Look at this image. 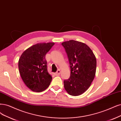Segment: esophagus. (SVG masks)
I'll use <instances>...</instances> for the list:
<instances>
[{"label":"esophagus","mask_w":121,"mask_h":121,"mask_svg":"<svg viewBox=\"0 0 121 121\" xmlns=\"http://www.w3.org/2000/svg\"><path fill=\"white\" fill-rule=\"evenodd\" d=\"M60 73H61L60 70H58L57 71V72L54 74H55V76H58V75H59L60 74Z\"/></svg>","instance_id":"1"}]
</instances>
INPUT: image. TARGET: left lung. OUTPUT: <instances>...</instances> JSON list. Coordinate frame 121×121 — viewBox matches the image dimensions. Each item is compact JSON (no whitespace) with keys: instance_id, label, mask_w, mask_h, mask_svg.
<instances>
[{"instance_id":"1","label":"left lung","mask_w":121,"mask_h":121,"mask_svg":"<svg viewBox=\"0 0 121 121\" xmlns=\"http://www.w3.org/2000/svg\"><path fill=\"white\" fill-rule=\"evenodd\" d=\"M69 61L70 76L64 86L69 95L77 96L85 92L94 79L97 62L95 55L86 44L69 40L62 43Z\"/></svg>"}]
</instances>
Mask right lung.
Segmentation results:
<instances>
[{"label":"right lung","mask_w":121,"mask_h":121,"mask_svg":"<svg viewBox=\"0 0 121 121\" xmlns=\"http://www.w3.org/2000/svg\"><path fill=\"white\" fill-rule=\"evenodd\" d=\"M54 44H35L26 50L19 58L18 68L21 78L33 92H42L50 85L52 77L48 72L45 56Z\"/></svg>","instance_id":"right-lung-1"}]
</instances>
